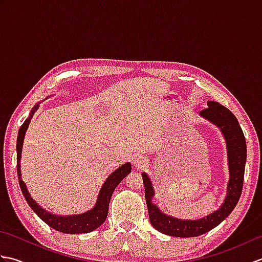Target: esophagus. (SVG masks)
<instances>
[{"label":"esophagus","instance_id":"obj_1","mask_svg":"<svg viewBox=\"0 0 262 262\" xmlns=\"http://www.w3.org/2000/svg\"><path fill=\"white\" fill-rule=\"evenodd\" d=\"M134 164H135L136 166H141V165H142V162H141V161H138V160H135V161H134Z\"/></svg>","mask_w":262,"mask_h":262}]
</instances>
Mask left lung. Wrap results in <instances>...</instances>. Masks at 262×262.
I'll return each instance as SVG.
<instances>
[{
    "mask_svg": "<svg viewBox=\"0 0 262 262\" xmlns=\"http://www.w3.org/2000/svg\"><path fill=\"white\" fill-rule=\"evenodd\" d=\"M200 115L219 126L226 140L231 174L227 196L221 208L215 210L213 214L198 221H181L161 213L157 206L152 204L151 199L154 194L152 183L148 177L143 173L149 222L159 232L170 236L194 237L205 234L221 224L232 213L241 197L247 161V144L242 128L238 125L236 117L219 102L208 101L207 108L200 111Z\"/></svg>",
    "mask_w": 262,
    "mask_h": 262,
    "instance_id": "8db88e82",
    "label": "left lung"
}]
</instances>
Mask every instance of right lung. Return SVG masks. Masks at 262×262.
<instances>
[{"mask_svg":"<svg viewBox=\"0 0 262 262\" xmlns=\"http://www.w3.org/2000/svg\"><path fill=\"white\" fill-rule=\"evenodd\" d=\"M35 108L32 110L29 118H28L24 124L21 125L18 134V140H16V171H18V178H19V185L21 188V191L29 204L32 210L38 215L39 219L45 222V223L51 226L52 229L56 230L62 233H68V234H80V233H89L96 230L97 227L101 225L107 219L108 209H109V203L110 198L113 196L114 190L116 187L119 185V182L124 179V178L132 171L130 163H126L121 165L119 169H117L113 174L108 177V179L104 181L103 186L100 190L99 197L97 200L96 207L91 209L90 211H86L84 214L81 215H72V216H56L52 213H48L45 209H42L35 200L31 198V196L28 192L25 182L21 179V172H20V158H21V151H22V143H24V138L26 130L29 125L31 117L35 113Z\"/></svg>","mask_w":262,"mask_h":262,"instance_id":"add662e5","label":"right lung"}]
</instances>
